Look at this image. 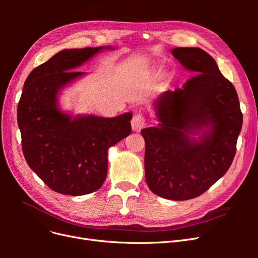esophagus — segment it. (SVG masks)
I'll use <instances>...</instances> for the list:
<instances>
[{"instance_id":"obj_1","label":"esophagus","mask_w":258,"mask_h":258,"mask_svg":"<svg viewBox=\"0 0 258 258\" xmlns=\"http://www.w3.org/2000/svg\"><path fill=\"white\" fill-rule=\"evenodd\" d=\"M145 126V118L141 114H136L131 119V127L134 131H141Z\"/></svg>"}]
</instances>
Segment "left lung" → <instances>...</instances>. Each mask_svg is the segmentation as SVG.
I'll return each mask as SVG.
<instances>
[{
	"label": "left lung",
	"instance_id": "left-lung-1",
	"mask_svg": "<svg viewBox=\"0 0 258 258\" xmlns=\"http://www.w3.org/2000/svg\"><path fill=\"white\" fill-rule=\"evenodd\" d=\"M173 57L192 75L182 88L154 101L158 124L145 128V179L169 200L200 196L229 169L242 128L237 91L201 48L177 47Z\"/></svg>",
	"mask_w": 258,
	"mask_h": 258
}]
</instances>
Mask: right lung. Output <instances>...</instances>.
<instances>
[{
  "instance_id": "right-lung-1",
  "label": "right lung",
  "mask_w": 258,
  "mask_h": 258,
  "mask_svg": "<svg viewBox=\"0 0 258 258\" xmlns=\"http://www.w3.org/2000/svg\"><path fill=\"white\" fill-rule=\"evenodd\" d=\"M112 46L63 49L29 74L17 108L22 152L50 189L69 196L98 190L107 174V151L131 132L132 113L112 118L73 115L59 96L86 72L76 68Z\"/></svg>"
}]
</instances>
